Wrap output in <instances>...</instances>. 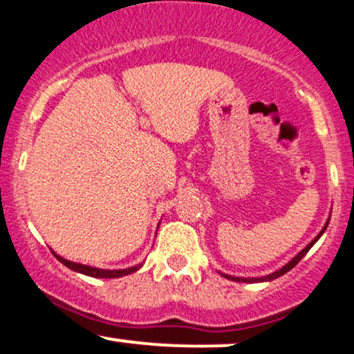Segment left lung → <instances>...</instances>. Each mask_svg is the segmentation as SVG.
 <instances>
[{
  "label": "left lung",
  "mask_w": 354,
  "mask_h": 354,
  "mask_svg": "<svg viewBox=\"0 0 354 354\" xmlns=\"http://www.w3.org/2000/svg\"><path fill=\"white\" fill-rule=\"evenodd\" d=\"M328 223H330V219H328V221H326V225H324V228L321 230V233L318 234V236H316L315 239H313V241L310 243V245H308L306 248H304L303 251H299V253L296 254L295 258L291 259L290 263H286V265H284V266L281 268V270L274 271V273H271V274H268V276H263V278H238V276H230V274H225V273H221V276H225V278H228V279H233V281H238V283H263V281H271V279H276V278H279V276H283L284 273H288V271H290V270H293V268H295L296 265H298L299 261H301V258H303V256L306 254L308 251H310V248H311L313 245H315L316 241H318L321 234L324 233V230L328 228Z\"/></svg>",
  "instance_id": "8db88e82"
}]
</instances>
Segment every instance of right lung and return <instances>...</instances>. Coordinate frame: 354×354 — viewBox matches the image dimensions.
<instances>
[{"label":"right lung","mask_w":354,"mask_h":354,"mask_svg":"<svg viewBox=\"0 0 354 354\" xmlns=\"http://www.w3.org/2000/svg\"><path fill=\"white\" fill-rule=\"evenodd\" d=\"M58 258V261L63 263L64 266H68L70 270L73 271H78L81 274H86V276H93V278H120V276H126V274H131L135 273L141 268L143 263H140V265L136 266H131V268H126V270H100V268H93V266H86V265H80V263H73V261H68V259L61 258L56 253H53Z\"/></svg>","instance_id":"1"}]
</instances>
